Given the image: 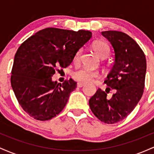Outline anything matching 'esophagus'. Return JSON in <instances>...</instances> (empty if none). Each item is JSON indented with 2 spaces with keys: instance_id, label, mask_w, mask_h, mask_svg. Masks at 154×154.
<instances>
[{
  "instance_id": "1",
  "label": "esophagus",
  "mask_w": 154,
  "mask_h": 154,
  "mask_svg": "<svg viewBox=\"0 0 154 154\" xmlns=\"http://www.w3.org/2000/svg\"><path fill=\"white\" fill-rule=\"evenodd\" d=\"M84 85H85V83L81 82H77V87H79V88H82V87H83V86H84Z\"/></svg>"
}]
</instances>
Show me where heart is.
<instances>
[{
  "label": "heart",
  "mask_w": 154,
  "mask_h": 154,
  "mask_svg": "<svg viewBox=\"0 0 154 154\" xmlns=\"http://www.w3.org/2000/svg\"><path fill=\"white\" fill-rule=\"evenodd\" d=\"M93 48L95 54L100 58H106L109 54V47L108 46L107 44L103 42H97L93 44ZM81 54V50L78 51L77 54H75V58H74V61L77 62L78 61L79 56ZM100 76L99 72L94 70L88 69L87 68H79L72 74V77L75 80L79 81L81 82H90L93 80L95 78H97Z\"/></svg>",
  "instance_id": "heart-1"
}]
</instances>
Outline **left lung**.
<instances>
[{
	"mask_svg": "<svg viewBox=\"0 0 154 154\" xmlns=\"http://www.w3.org/2000/svg\"><path fill=\"white\" fill-rule=\"evenodd\" d=\"M101 35L114 49V65L105 80L116 90L111 98L100 89L89 100L94 115L104 123L114 124L126 118L133 111L143 93L146 60L135 40L122 32L105 31Z\"/></svg>",
	"mask_w": 154,
	"mask_h": 154,
	"instance_id": "1",
	"label": "left lung"
}]
</instances>
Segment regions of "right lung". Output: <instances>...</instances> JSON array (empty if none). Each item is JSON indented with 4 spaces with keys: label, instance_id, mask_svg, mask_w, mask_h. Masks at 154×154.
<instances>
[{
    "label": "right lung",
    "instance_id": "obj_1",
    "mask_svg": "<svg viewBox=\"0 0 154 154\" xmlns=\"http://www.w3.org/2000/svg\"><path fill=\"white\" fill-rule=\"evenodd\" d=\"M91 37L92 32L87 30L49 27L20 45L14 56L11 83L19 103L29 116L45 121L63 110L77 82L69 79L57 83L51 77L56 68L70 65Z\"/></svg>",
    "mask_w": 154,
    "mask_h": 154
}]
</instances>
